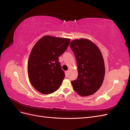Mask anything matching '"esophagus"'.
Listing matches in <instances>:
<instances>
[{
    "mask_svg": "<svg viewBox=\"0 0 130 130\" xmlns=\"http://www.w3.org/2000/svg\"><path fill=\"white\" fill-rule=\"evenodd\" d=\"M65 73H66V76H68V73H69V70H67V71H66L65 72Z\"/></svg>",
    "mask_w": 130,
    "mask_h": 130,
    "instance_id": "esophagus-1",
    "label": "esophagus"
}]
</instances>
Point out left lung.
<instances>
[{"instance_id":"8db88e82","label":"left lung","mask_w":130,"mask_h":130,"mask_svg":"<svg viewBox=\"0 0 130 130\" xmlns=\"http://www.w3.org/2000/svg\"><path fill=\"white\" fill-rule=\"evenodd\" d=\"M76 57L78 76L71 81L73 87L82 96L92 95L101 86L105 68L101 51L88 39H76L70 43Z\"/></svg>"}]
</instances>
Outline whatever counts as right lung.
<instances>
[{"label":"right lung","instance_id":"right-lung-1","mask_svg":"<svg viewBox=\"0 0 130 130\" xmlns=\"http://www.w3.org/2000/svg\"><path fill=\"white\" fill-rule=\"evenodd\" d=\"M70 39L44 36L34 46L27 62L31 85L44 94L57 90L64 78L58 57L69 46Z\"/></svg>","mask_w":130,"mask_h":130}]
</instances>
